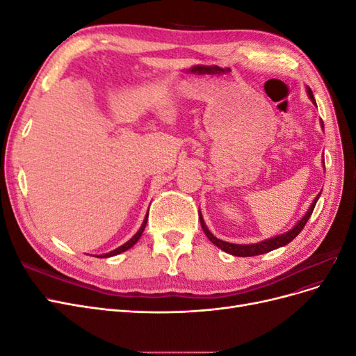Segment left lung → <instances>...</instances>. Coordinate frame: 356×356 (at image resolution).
<instances>
[{"label": "left lung", "mask_w": 356, "mask_h": 356, "mask_svg": "<svg viewBox=\"0 0 356 356\" xmlns=\"http://www.w3.org/2000/svg\"><path fill=\"white\" fill-rule=\"evenodd\" d=\"M307 93H309V96H310L312 102H314V104L316 105L315 98H314V93H312L310 89H307ZM322 127H324V126H322ZM324 166H325V165H324ZM319 196H321V195H318V196L315 197L314 203L310 204V208H309L307 213H306L305 217L297 222V225H294V227L291 229L289 232H286V233H284V234H281V236H276V238H272V239H267V241H263V242L254 243V245H236V243H229V242L220 241V239L215 238V236L208 230L207 224H204V221H203L200 213H199V218H200V224H202V229H203L204 234L208 236V239H209L213 245H217L218 248H221L222 251L229 252V254H232V255H236V257H254V255H260V254L270 252V251L276 250V248H281V246L289 243L294 238H297L298 233L305 229V225H306L307 220L310 218L312 212H314L315 204H316Z\"/></svg>", "instance_id": "obj_1"}]
</instances>
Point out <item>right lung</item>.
<instances>
[{"label":"right lung","instance_id":"1","mask_svg":"<svg viewBox=\"0 0 356 356\" xmlns=\"http://www.w3.org/2000/svg\"><path fill=\"white\" fill-rule=\"evenodd\" d=\"M147 220H148V213L145 215V220H144V222H143V225H141V229H139V230L136 232V234L134 236V238H132L131 241H127L124 245H122L120 248H117V250H114V251H111V252H108V254L101 255V258H105V257H113V255H117V254H120V252H124L126 250H129V248H132V246L138 242V239L141 238V234H143V232H144V229H145V225H147Z\"/></svg>","mask_w":356,"mask_h":356}]
</instances>
